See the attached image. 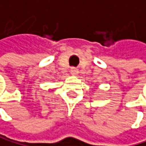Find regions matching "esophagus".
Wrapping results in <instances>:
<instances>
[{
  "label": "esophagus",
  "mask_w": 146,
  "mask_h": 146,
  "mask_svg": "<svg viewBox=\"0 0 146 146\" xmlns=\"http://www.w3.org/2000/svg\"><path fill=\"white\" fill-rule=\"evenodd\" d=\"M70 72H71V74L72 75H77V74H78V72H79L78 69H77V68H74V67L71 68Z\"/></svg>",
  "instance_id": "1"
}]
</instances>
